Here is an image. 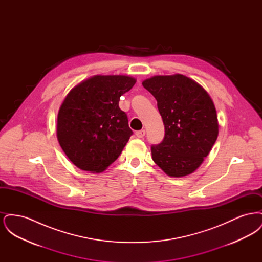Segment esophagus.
Listing matches in <instances>:
<instances>
[{"label":"esophagus","mask_w":262,"mask_h":262,"mask_svg":"<svg viewBox=\"0 0 262 262\" xmlns=\"http://www.w3.org/2000/svg\"><path fill=\"white\" fill-rule=\"evenodd\" d=\"M136 136H137L138 138H142V137H144V136H145V130H144V129L137 130V133H136Z\"/></svg>","instance_id":"1"}]
</instances>
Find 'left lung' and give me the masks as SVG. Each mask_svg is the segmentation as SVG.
Masks as SVG:
<instances>
[{
  "label": "left lung",
  "instance_id": "left-lung-1",
  "mask_svg": "<svg viewBox=\"0 0 262 262\" xmlns=\"http://www.w3.org/2000/svg\"><path fill=\"white\" fill-rule=\"evenodd\" d=\"M157 100L165 136L151 145L152 159L171 177L194 172L218 137L214 104L198 82L183 75H157L142 82Z\"/></svg>",
  "mask_w": 262,
  "mask_h": 262
}]
</instances>
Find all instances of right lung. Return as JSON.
<instances>
[{
    "instance_id": "right-lung-1",
    "label": "right lung",
    "mask_w": 262,
    "mask_h": 262,
    "mask_svg": "<svg viewBox=\"0 0 262 262\" xmlns=\"http://www.w3.org/2000/svg\"><path fill=\"white\" fill-rule=\"evenodd\" d=\"M135 83L125 75H95L69 92L58 115L57 137L76 167L100 173L118 159L134 134L119 101Z\"/></svg>"
}]
</instances>
